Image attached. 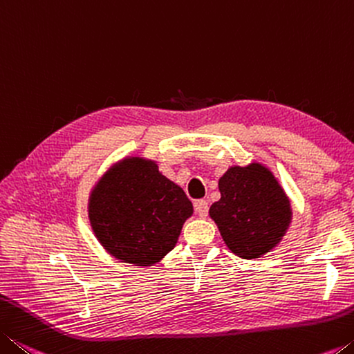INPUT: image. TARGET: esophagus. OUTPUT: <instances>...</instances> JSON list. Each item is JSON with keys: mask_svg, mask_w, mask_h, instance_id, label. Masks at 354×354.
I'll list each match as a JSON object with an SVG mask.
<instances>
[{"mask_svg": "<svg viewBox=\"0 0 354 354\" xmlns=\"http://www.w3.org/2000/svg\"><path fill=\"white\" fill-rule=\"evenodd\" d=\"M194 210H196V213H198L201 218H205L208 215V204H207V201H204V199L196 201L194 202Z\"/></svg>", "mask_w": 354, "mask_h": 354, "instance_id": "34e87169", "label": "esophagus"}]
</instances>
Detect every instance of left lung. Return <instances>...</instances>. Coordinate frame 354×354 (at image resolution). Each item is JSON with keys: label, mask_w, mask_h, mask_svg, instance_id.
<instances>
[{"label": "left lung", "mask_w": 354, "mask_h": 354, "mask_svg": "<svg viewBox=\"0 0 354 354\" xmlns=\"http://www.w3.org/2000/svg\"><path fill=\"white\" fill-rule=\"evenodd\" d=\"M218 187L221 199L208 215L235 256L259 259L279 245L292 223V205L268 167L230 166Z\"/></svg>", "instance_id": "1"}]
</instances>
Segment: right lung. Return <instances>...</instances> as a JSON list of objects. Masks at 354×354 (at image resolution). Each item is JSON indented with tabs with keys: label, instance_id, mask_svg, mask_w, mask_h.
<instances>
[{
	"label": "right lung",
	"instance_id": "obj_1",
	"mask_svg": "<svg viewBox=\"0 0 354 354\" xmlns=\"http://www.w3.org/2000/svg\"><path fill=\"white\" fill-rule=\"evenodd\" d=\"M88 213L108 254L135 266H152L176 246L193 204L158 171L156 161L127 156L92 188Z\"/></svg>",
	"mask_w": 354,
	"mask_h": 354
}]
</instances>
